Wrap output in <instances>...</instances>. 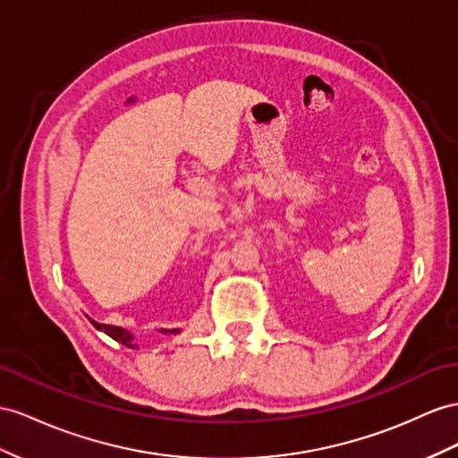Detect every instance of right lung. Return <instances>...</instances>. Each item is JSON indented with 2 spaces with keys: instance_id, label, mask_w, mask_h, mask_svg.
Masks as SVG:
<instances>
[{
  "instance_id": "add662e5",
  "label": "right lung",
  "mask_w": 458,
  "mask_h": 458,
  "mask_svg": "<svg viewBox=\"0 0 458 458\" xmlns=\"http://www.w3.org/2000/svg\"><path fill=\"white\" fill-rule=\"evenodd\" d=\"M98 329L100 331H104L106 333L108 336H112L114 341H117V343H122L123 346H129V348H135L133 344H131V335H129L127 331H123V329H120V327H110V325H98Z\"/></svg>"
}]
</instances>
